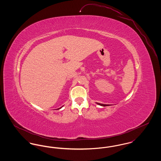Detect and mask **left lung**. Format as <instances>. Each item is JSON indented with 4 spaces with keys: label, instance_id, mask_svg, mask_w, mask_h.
<instances>
[{
    "label": "left lung",
    "instance_id": "1",
    "mask_svg": "<svg viewBox=\"0 0 161 161\" xmlns=\"http://www.w3.org/2000/svg\"><path fill=\"white\" fill-rule=\"evenodd\" d=\"M97 104L100 105V106H110V104H100V103H97Z\"/></svg>",
    "mask_w": 161,
    "mask_h": 161
}]
</instances>
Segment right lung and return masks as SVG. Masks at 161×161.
Returning <instances> with one entry per match:
<instances>
[{
    "mask_svg": "<svg viewBox=\"0 0 161 161\" xmlns=\"http://www.w3.org/2000/svg\"><path fill=\"white\" fill-rule=\"evenodd\" d=\"M62 107H63V106H62ZM61 107H60V108H59V109H60V108H61Z\"/></svg>",
    "mask_w": 161,
    "mask_h": 161,
    "instance_id": "1",
    "label": "right lung"
}]
</instances>
